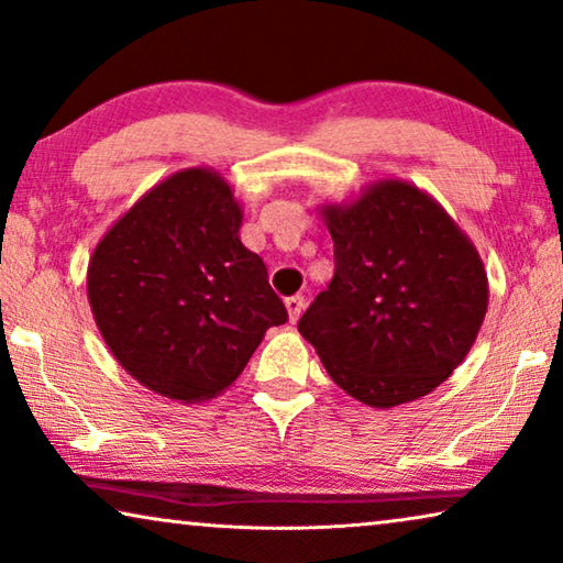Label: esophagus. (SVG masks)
<instances>
[{
    "label": "esophagus",
    "mask_w": 563,
    "mask_h": 563,
    "mask_svg": "<svg viewBox=\"0 0 563 563\" xmlns=\"http://www.w3.org/2000/svg\"><path fill=\"white\" fill-rule=\"evenodd\" d=\"M303 308H306L303 296H290V298H285V310H288L290 323L298 321L300 313H303Z\"/></svg>",
    "instance_id": "1"
}]
</instances>
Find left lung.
<instances>
[{"mask_svg": "<svg viewBox=\"0 0 563 563\" xmlns=\"http://www.w3.org/2000/svg\"><path fill=\"white\" fill-rule=\"evenodd\" d=\"M335 273L298 331L351 397L387 409L415 401L465 362L488 310V275L467 234L427 191L368 184L323 205Z\"/></svg>", "mask_w": 563, "mask_h": 563, "instance_id": "left-lung-1", "label": "left lung"}]
</instances>
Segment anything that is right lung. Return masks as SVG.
Here are the masks:
<instances>
[{
	"mask_svg": "<svg viewBox=\"0 0 563 563\" xmlns=\"http://www.w3.org/2000/svg\"><path fill=\"white\" fill-rule=\"evenodd\" d=\"M240 228L242 207L224 176L195 166L148 189L90 255L98 331L151 391L181 405L217 397L265 331L288 321Z\"/></svg>",
	"mask_w": 563,
	"mask_h": 563,
	"instance_id": "right-lung-1",
	"label": "right lung"
}]
</instances>
